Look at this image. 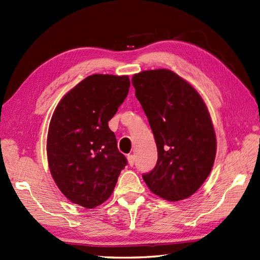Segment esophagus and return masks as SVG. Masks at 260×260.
<instances>
[{
  "mask_svg": "<svg viewBox=\"0 0 260 260\" xmlns=\"http://www.w3.org/2000/svg\"><path fill=\"white\" fill-rule=\"evenodd\" d=\"M127 161H128V165L131 167H133L135 165V155L134 154H128L127 155Z\"/></svg>",
  "mask_w": 260,
  "mask_h": 260,
  "instance_id": "obj_1",
  "label": "esophagus"
}]
</instances>
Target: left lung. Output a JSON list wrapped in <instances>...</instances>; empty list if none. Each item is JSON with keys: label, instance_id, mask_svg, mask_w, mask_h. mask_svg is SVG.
<instances>
[{"label": "left lung", "instance_id": "left-lung-1", "mask_svg": "<svg viewBox=\"0 0 260 260\" xmlns=\"http://www.w3.org/2000/svg\"><path fill=\"white\" fill-rule=\"evenodd\" d=\"M158 149L157 165L143 179L153 194L177 202L191 196L210 174L217 140L204 100L169 70L133 76Z\"/></svg>", "mask_w": 260, "mask_h": 260}]
</instances>
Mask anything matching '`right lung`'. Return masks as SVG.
Masks as SVG:
<instances>
[{
	"label": "right lung",
	"instance_id": "1",
	"mask_svg": "<svg viewBox=\"0 0 260 260\" xmlns=\"http://www.w3.org/2000/svg\"><path fill=\"white\" fill-rule=\"evenodd\" d=\"M128 76L94 74L66 93L52 115L49 168L72 203L94 208L111 196L127 165L108 122L128 94Z\"/></svg>",
	"mask_w": 260,
	"mask_h": 260
}]
</instances>
